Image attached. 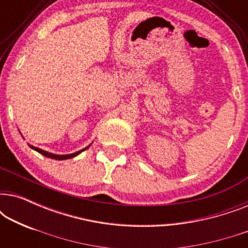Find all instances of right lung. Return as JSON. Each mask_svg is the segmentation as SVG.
Returning a JSON list of instances; mask_svg holds the SVG:
<instances>
[{"mask_svg": "<svg viewBox=\"0 0 248 248\" xmlns=\"http://www.w3.org/2000/svg\"><path fill=\"white\" fill-rule=\"evenodd\" d=\"M29 147L31 148L32 150H35V151H37V152H39L40 155H45V157H47V158L55 159V160H65V159H71V158L77 157V155H80L81 152L84 151V150H87V149L90 147V144L88 145V147L84 148V149H82V150L77 151V152H74V154H70V155H54V154H50V152H47V151H45V150H42V149H39V148L32 147V145H30V144H29Z\"/></svg>", "mask_w": 248, "mask_h": 248, "instance_id": "obj_1", "label": "right lung"}]
</instances>
